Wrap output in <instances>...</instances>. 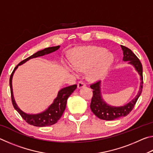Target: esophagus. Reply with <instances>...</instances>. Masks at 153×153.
<instances>
[{
	"instance_id": "34e87169",
	"label": "esophagus",
	"mask_w": 153,
	"mask_h": 153,
	"mask_svg": "<svg viewBox=\"0 0 153 153\" xmlns=\"http://www.w3.org/2000/svg\"><path fill=\"white\" fill-rule=\"evenodd\" d=\"M86 86V84L83 81H79L78 83H77V88H81L85 87Z\"/></svg>"
}]
</instances>
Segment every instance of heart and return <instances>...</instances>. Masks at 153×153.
<instances>
[{
  "label": "heart",
  "mask_w": 153,
  "mask_h": 153,
  "mask_svg": "<svg viewBox=\"0 0 153 153\" xmlns=\"http://www.w3.org/2000/svg\"><path fill=\"white\" fill-rule=\"evenodd\" d=\"M113 56L106 54V50L102 48L88 47L79 51L72 60L74 69L79 71H89L90 78L98 79L107 74Z\"/></svg>",
  "instance_id": "heart-1"
}]
</instances>
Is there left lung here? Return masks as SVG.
Here are the masks:
<instances>
[{
	"mask_svg": "<svg viewBox=\"0 0 153 153\" xmlns=\"http://www.w3.org/2000/svg\"><path fill=\"white\" fill-rule=\"evenodd\" d=\"M121 47L122 48L123 53V60L124 61H129V63L135 67L136 70L140 76V87L138 94L131 101L122 107H112L107 105L102 98L101 92H100V82H97L90 85V88L93 90L90 108L97 117L102 120L111 121L128 115L132 111L142 91L143 76H142V65L141 62L130 49L122 45H121Z\"/></svg>",
	"mask_w": 153,
	"mask_h": 153,
	"instance_id": "obj_1",
	"label": "left lung"
}]
</instances>
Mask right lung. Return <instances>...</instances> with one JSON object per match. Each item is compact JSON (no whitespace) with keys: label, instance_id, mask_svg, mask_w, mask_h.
I'll return each instance as SVG.
<instances>
[{"label":"right lung","instance_id":"1","mask_svg":"<svg viewBox=\"0 0 153 153\" xmlns=\"http://www.w3.org/2000/svg\"><path fill=\"white\" fill-rule=\"evenodd\" d=\"M59 47H60V46H53V47L46 48L42 51H38L37 53H34L32 56H29V57L24 59V60H23L22 61H21L20 63L15 67L14 70L13 71L11 76H10L9 84L10 89H11L12 104L13 105L15 109L19 113V115L22 116V117L24 119L28 124H30V125L36 127H45L52 126L57 122V121L61 117L65 109L67 98H68L69 96L72 94V92H74V90L76 89L77 85H72V86L63 88H62L61 90H59L57 97H56L55 99L54 100V102L52 103L50 105V107H49L46 111H44V112L38 114H27L24 113V111H22L19 107H18L16 102L15 101L12 88L13 76L15 71L16 70V69L19 65L24 64L28 60H30V59L38 57V56L48 55L49 53L55 52L56 50H58Z\"/></svg>","mask_w":153,"mask_h":153}]
</instances>
